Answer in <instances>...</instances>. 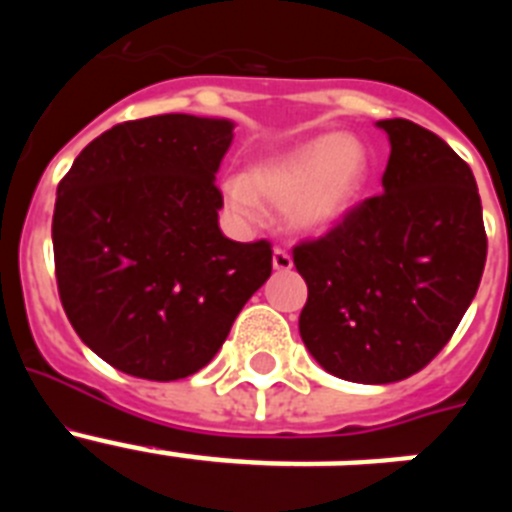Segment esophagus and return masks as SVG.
<instances>
[{"instance_id": "1", "label": "esophagus", "mask_w": 512, "mask_h": 512, "mask_svg": "<svg viewBox=\"0 0 512 512\" xmlns=\"http://www.w3.org/2000/svg\"><path fill=\"white\" fill-rule=\"evenodd\" d=\"M271 264H274V269H277V271H289V269H292V256H289L284 248H274Z\"/></svg>"}]
</instances>
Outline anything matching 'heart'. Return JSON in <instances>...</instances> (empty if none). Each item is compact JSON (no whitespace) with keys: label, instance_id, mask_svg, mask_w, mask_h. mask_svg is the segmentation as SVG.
I'll return each instance as SVG.
<instances>
[{"label":"heart","instance_id":"1","mask_svg":"<svg viewBox=\"0 0 512 512\" xmlns=\"http://www.w3.org/2000/svg\"><path fill=\"white\" fill-rule=\"evenodd\" d=\"M372 171L369 148L354 135L320 133L287 151L269 153L230 176L223 200L243 225L264 223L265 200L282 205L287 223L302 233H325L343 223L359 205Z\"/></svg>","mask_w":512,"mask_h":512}]
</instances>
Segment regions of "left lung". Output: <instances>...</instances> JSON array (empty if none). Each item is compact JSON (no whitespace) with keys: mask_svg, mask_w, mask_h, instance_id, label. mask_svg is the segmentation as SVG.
Instances as JSON below:
<instances>
[{"mask_svg":"<svg viewBox=\"0 0 512 512\" xmlns=\"http://www.w3.org/2000/svg\"><path fill=\"white\" fill-rule=\"evenodd\" d=\"M390 138L382 194L295 246L307 282L300 336L333 377L408 379L454 336L485 271L477 182L446 140L415 122L379 120Z\"/></svg>","mask_w":512,"mask_h":512,"instance_id":"1","label":"left lung"}]
</instances>
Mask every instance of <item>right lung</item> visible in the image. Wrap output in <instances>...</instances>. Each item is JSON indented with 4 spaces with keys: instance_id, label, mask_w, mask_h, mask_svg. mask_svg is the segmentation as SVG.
Listing matches in <instances>:
<instances>
[{
    "instance_id": "obj_1",
    "label": "right lung",
    "mask_w": 512,
    "mask_h": 512,
    "mask_svg": "<svg viewBox=\"0 0 512 512\" xmlns=\"http://www.w3.org/2000/svg\"><path fill=\"white\" fill-rule=\"evenodd\" d=\"M230 143V120H130L94 138L58 184L61 305L81 341L130 377L200 372L269 279V241L235 243L217 225Z\"/></svg>"
}]
</instances>
